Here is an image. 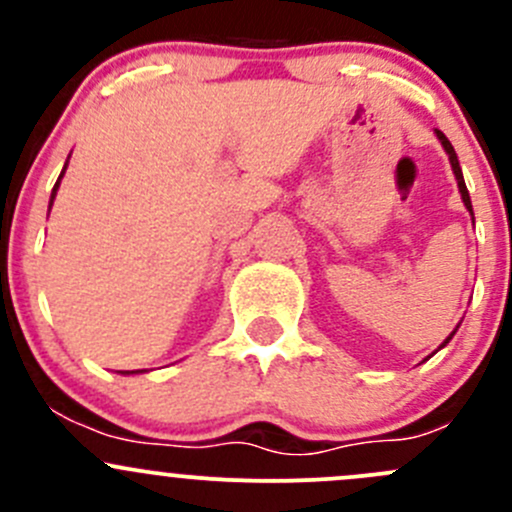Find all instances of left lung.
<instances>
[{"instance_id":"left-lung-1","label":"left lung","mask_w":512,"mask_h":512,"mask_svg":"<svg viewBox=\"0 0 512 512\" xmlns=\"http://www.w3.org/2000/svg\"><path fill=\"white\" fill-rule=\"evenodd\" d=\"M436 136H438V141L443 143V148H446V153H448V160H451V165H453V173H456V180H458V190H461V198H463V203H466V208L471 210L473 213V205H471V195H468V188H466V180H463V173H461V165H458V156H456V151H453V146H451V141H448L446 136H443L441 131H436ZM451 339V337H448ZM448 339L446 342L441 344V347H446L448 344Z\"/></svg>"}]
</instances>
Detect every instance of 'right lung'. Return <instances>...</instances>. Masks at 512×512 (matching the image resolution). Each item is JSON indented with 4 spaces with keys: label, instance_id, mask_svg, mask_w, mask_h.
Here are the masks:
<instances>
[{
    "label": "right lung",
    "instance_id": "obj_1",
    "mask_svg": "<svg viewBox=\"0 0 512 512\" xmlns=\"http://www.w3.org/2000/svg\"><path fill=\"white\" fill-rule=\"evenodd\" d=\"M66 170V168H64ZM64 175V173H61ZM61 175H59V180H61ZM59 180H56V185H54V193H51V200H54V195H56V188H59Z\"/></svg>",
    "mask_w": 512,
    "mask_h": 512
}]
</instances>
